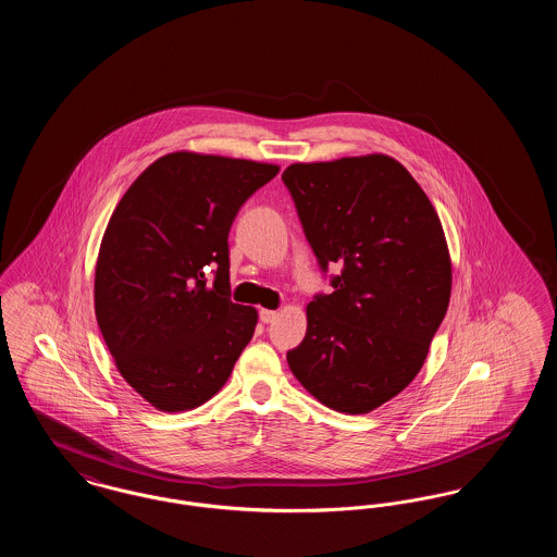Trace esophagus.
I'll use <instances>...</instances> for the list:
<instances>
[{"instance_id":"esophagus-1","label":"esophagus","mask_w":557,"mask_h":557,"mask_svg":"<svg viewBox=\"0 0 557 557\" xmlns=\"http://www.w3.org/2000/svg\"><path fill=\"white\" fill-rule=\"evenodd\" d=\"M259 318H261L263 323H271V321H275V318H277V311H269V309H263Z\"/></svg>"}]
</instances>
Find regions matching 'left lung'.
Segmentation results:
<instances>
[{"mask_svg": "<svg viewBox=\"0 0 557 557\" xmlns=\"http://www.w3.org/2000/svg\"><path fill=\"white\" fill-rule=\"evenodd\" d=\"M319 267H341L307 307L286 359L341 413H370L424 366L450 298L449 248L424 189L391 157L296 162L282 173Z\"/></svg>", "mask_w": 557, "mask_h": 557, "instance_id": "obj_1", "label": "left lung"}]
</instances>
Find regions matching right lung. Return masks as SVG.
Masks as SVG:
<instances>
[{"instance_id": "right-lung-1", "label": "right lung", "mask_w": 557, "mask_h": 557, "mask_svg": "<svg viewBox=\"0 0 557 557\" xmlns=\"http://www.w3.org/2000/svg\"><path fill=\"white\" fill-rule=\"evenodd\" d=\"M277 171L173 152L133 182L108 221L96 318L121 375L160 411L216 395L255 334L257 309L230 298L227 236L242 205Z\"/></svg>"}]
</instances>
